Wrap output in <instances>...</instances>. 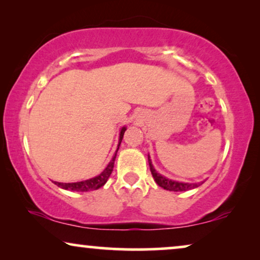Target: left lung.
I'll return each mask as SVG.
<instances>
[{"label":"left lung","instance_id":"obj_1","mask_svg":"<svg viewBox=\"0 0 260 260\" xmlns=\"http://www.w3.org/2000/svg\"><path fill=\"white\" fill-rule=\"evenodd\" d=\"M148 159H149V166H150V172L152 174V177H154L156 183H157L159 187H162L163 189L170 190V191H184L188 189H193V188H197L200 186V183H183V182H176V181L166 179L165 176L159 175V174L154 169V167L151 165L150 157H148Z\"/></svg>","mask_w":260,"mask_h":260}]
</instances>
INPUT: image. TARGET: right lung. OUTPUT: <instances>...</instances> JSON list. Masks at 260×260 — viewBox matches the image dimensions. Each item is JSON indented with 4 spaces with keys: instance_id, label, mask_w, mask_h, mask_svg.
Returning a JSON list of instances; mask_svg holds the SVG:
<instances>
[{
    "instance_id": "1",
    "label": "right lung",
    "mask_w": 260,
    "mask_h": 260,
    "mask_svg": "<svg viewBox=\"0 0 260 260\" xmlns=\"http://www.w3.org/2000/svg\"><path fill=\"white\" fill-rule=\"evenodd\" d=\"M125 127H123L122 130H120V135H119V143H118V148L120 145V142L123 140V135L125 133ZM117 151H118V149H117ZM117 151L116 154L113 155V157L110 163L108 165V167L103 170V172L99 174L98 176L95 177H92L90 180H86V181H80V182H73V183H61V182H54L56 186L62 188V189H69V190H74V191H90V190H94V189H98V188H101L102 186H104L106 181L111 175L112 170H113V165H115V159H116V156H117Z\"/></svg>"
}]
</instances>
